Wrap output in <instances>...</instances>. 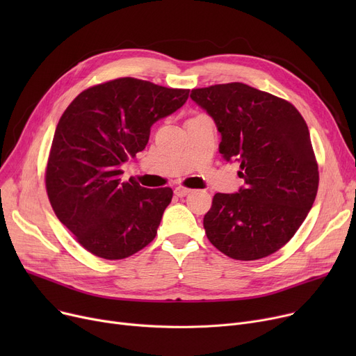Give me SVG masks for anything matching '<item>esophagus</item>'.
Segmentation results:
<instances>
[{
	"mask_svg": "<svg viewBox=\"0 0 356 356\" xmlns=\"http://www.w3.org/2000/svg\"><path fill=\"white\" fill-rule=\"evenodd\" d=\"M189 193H191V189L183 188V186H179V188L175 189V195L179 196V197H184V196H188Z\"/></svg>",
	"mask_w": 356,
	"mask_h": 356,
	"instance_id": "1",
	"label": "esophagus"
}]
</instances>
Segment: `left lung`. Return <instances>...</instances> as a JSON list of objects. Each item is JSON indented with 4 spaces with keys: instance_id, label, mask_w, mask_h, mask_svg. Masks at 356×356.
I'll use <instances>...</instances> for the list:
<instances>
[{
    "instance_id": "8db88e82",
    "label": "left lung",
    "mask_w": 356,
    "mask_h": 356,
    "mask_svg": "<svg viewBox=\"0 0 356 356\" xmlns=\"http://www.w3.org/2000/svg\"><path fill=\"white\" fill-rule=\"evenodd\" d=\"M191 98L213 118L219 153L239 163L245 181L213 196L208 239L234 259L274 254L300 228L319 186L306 121L290 102L239 82L192 89Z\"/></svg>"
}]
</instances>
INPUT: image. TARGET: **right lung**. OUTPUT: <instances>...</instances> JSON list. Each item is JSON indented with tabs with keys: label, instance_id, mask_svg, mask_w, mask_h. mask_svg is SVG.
<instances>
[{
	"label": "right lung",
	"instance_id": "obj_1",
	"mask_svg": "<svg viewBox=\"0 0 356 356\" xmlns=\"http://www.w3.org/2000/svg\"><path fill=\"white\" fill-rule=\"evenodd\" d=\"M188 98L189 89L120 78L81 92L63 112L46 191L56 216L90 254L122 259L156 238L173 191L121 181V165L145 148L152 125Z\"/></svg>",
	"mask_w": 356,
	"mask_h": 356
}]
</instances>
